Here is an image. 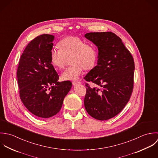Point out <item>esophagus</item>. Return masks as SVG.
<instances>
[{"instance_id":"1","label":"esophagus","mask_w":158,"mask_h":158,"mask_svg":"<svg viewBox=\"0 0 158 158\" xmlns=\"http://www.w3.org/2000/svg\"><path fill=\"white\" fill-rule=\"evenodd\" d=\"M72 83L74 85H77V84H80L81 82H79V81H73Z\"/></svg>"}]
</instances>
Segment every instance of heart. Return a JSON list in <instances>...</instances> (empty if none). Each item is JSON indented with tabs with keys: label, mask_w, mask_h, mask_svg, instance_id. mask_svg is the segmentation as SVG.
<instances>
[{
	"label": "heart",
	"mask_w": 158,
	"mask_h": 158,
	"mask_svg": "<svg viewBox=\"0 0 158 158\" xmlns=\"http://www.w3.org/2000/svg\"><path fill=\"white\" fill-rule=\"evenodd\" d=\"M60 48H53L50 52L51 62L56 67L62 69L68 57L71 58V66L62 73L64 80H76L82 74L84 69L90 70L95 67L98 52L95 46L86 43L84 40L76 36L64 38L59 43Z\"/></svg>",
	"instance_id": "obj_1"
}]
</instances>
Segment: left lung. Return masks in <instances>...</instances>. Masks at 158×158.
I'll use <instances>...</instances> for the list:
<instances>
[{"label": "left lung", "mask_w": 158, "mask_h": 158, "mask_svg": "<svg viewBox=\"0 0 158 158\" xmlns=\"http://www.w3.org/2000/svg\"><path fill=\"white\" fill-rule=\"evenodd\" d=\"M85 37L98 47V60L84 79L101 87L91 88L85 84V108L95 119L107 120L118 114L131 98L134 87V59L114 33L90 32Z\"/></svg>", "instance_id": "1"}]
</instances>
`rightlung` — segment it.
Masks as SVG:
<instances>
[{
    "label": "right lung",
    "mask_w": 158,
    "mask_h": 158,
    "mask_svg": "<svg viewBox=\"0 0 158 158\" xmlns=\"http://www.w3.org/2000/svg\"><path fill=\"white\" fill-rule=\"evenodd\" d=\"M54 36L43 34L27 44L17 69L20 98L35 116L49 118L61 109L63 99L72 87L69 81L58 82L50 52Z\"/></svg>",
    "instance_id": "right-lung-1"
}]
</instances>
